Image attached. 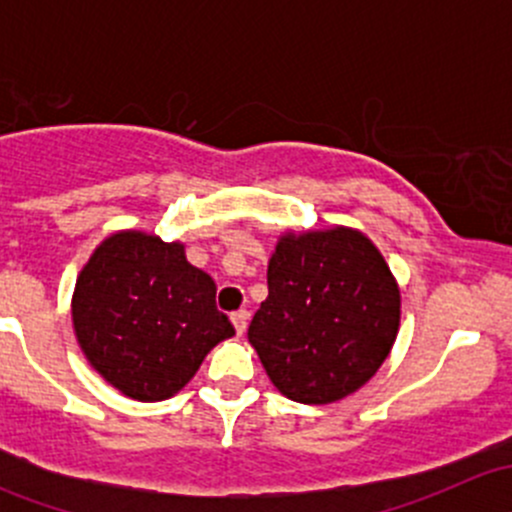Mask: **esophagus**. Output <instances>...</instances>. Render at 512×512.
Segmentation results:
<instances>
[{
  "label": "esophagus",
  "mask_w": 512,
  "mask_h": 512,
  "mask_svg": "<svg viewBox=\"0 0 512 512\" xmlns=\"http://www.w3.org/2000/svg\"><path fill=\"white\" fill-rule=\"evenodd\" d=\"M232 327H235V332L237 334H245V329H247V319H250V314L245 312V309H240V312H235L232 314Z\"/></svg>",
  "instance_id": "esophagus-1"
}]
</instances>
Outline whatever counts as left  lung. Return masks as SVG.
I'll return each mask as SVG.
<instances>
[{
  "mask_svg": "<svg viewBox=\"0 0 512 512\" xmlns=\"http://www.w3.org/2000/svg\"><path fill=\"white\" fill-rule=\"evenodd\" d=\"M267 294L247 339L287 399H347L379 371L401 327V289L361 230H285L267 265Z\"/></svg>",
  "mask_w": 512,
  "mask_h": 512,
  "instance_id": "left-lung-1",
  "label": "left lung"
}]
</instances>
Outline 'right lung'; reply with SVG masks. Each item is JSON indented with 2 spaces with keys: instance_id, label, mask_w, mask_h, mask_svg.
<instances>
[{
  "instance_id": "1",
  "label": "right lung",
  "mask_w": 512,
  "mask_h": 512,
  "mask_svg": "<svg viewBox=\"0 0 512 512\" xmlns=\"http://www.w3.org/2000/svg\"><path fill=\"white\" fill-rule=\"evenodd\" d=\"M76 342L91 369L133 401L178 394L213 347L235 337L215 282L180 240L116 230L81 267L71 294Z\"/></svg>"
}]
</instances>
